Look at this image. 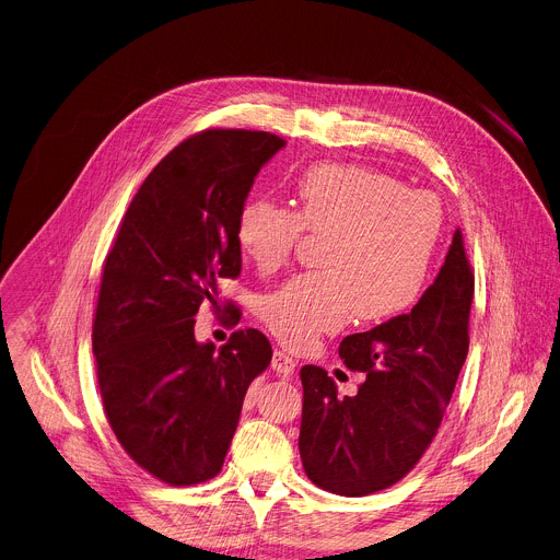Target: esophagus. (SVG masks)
Returning a JSON list of instances; mask_svg holds the SVG:
<instances>
[{
    "mask_svg": "<svg viewBox=\"0 0 560 560\" xmlns=\"http://www.w3.org/2000/svg\"><path fill=\"white\" fill-rule=\"evenodd\" d=\"M272 371H277L279 375H290V373H294V360L290 358L288 352H283V350H275V354H272Z\"/></svg>",
    "mask_w": 560,
    "mask_h": 560,
    "instance_id": "esophagus-1",
    "label": "esophagus"
}]
</instances>
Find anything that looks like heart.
I'll list each match as a JSON object with an SVG mask.
<instances>
[{
	"label": "heart",
	"mask_w": 560,
	"mask_h": 560,
	"mask_svg": "<svg viewBox=\"0 0 560 560\" xmlns=\"http://www.w3.org/2000/svg\"><path fill=\"white\" fill-rule=\"evenodd\" d=\"M442 228L440 200L360 165H315L294 185V212L249 200L236 219V243L259 272L288 264L301 230L326 234L319 266L259 303V319L290 348H311L358 317L386 322L420 296Z\"/></svg>",
	"instance_id": "heart-1"
}]
</instances>
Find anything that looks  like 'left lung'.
<instances>
[{
	"label": "left lung",
	"instance_id": "obj_1",
	"mask_svg": "<svg viewBox=\"0 0 560 560\" xmlns=\"http://www.w3.org/2000/svg\"><path fill=\"white\" fill-rule=\"evenodd\" d=\"M474 272L455 230L444 266L411 313L343 337L339 358L366 375L337 397L332 377L303 366L299 453L322 489L360 498L409 474L438 433L469 352Z\"/></svg>",
	"mask_w": 560,
	"mask_h": 560
}]
</instances>
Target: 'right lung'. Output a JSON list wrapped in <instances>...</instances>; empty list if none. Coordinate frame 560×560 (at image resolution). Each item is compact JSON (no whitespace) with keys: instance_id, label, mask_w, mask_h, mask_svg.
Masks as SVG:
<instances>
[{"instance_id":"1","label":"right lung","mask_w":560,"mask_h":560,"mask_svg":"<svg viewBox=\"0 0 560 560\" xmlns=\"http://www.w3.org/2000/svg\"><path fill=\"white\" fill-rule=\"evenodd\" d=\"M283 147L245 129L187 138L144 178L107 254L91 335L100 395L131 460L174 487L221 471L247 386L272 360L254 328L221 348L198 343L194 317L241 275L236 219Z\"/></svg>"}]
</instances>
